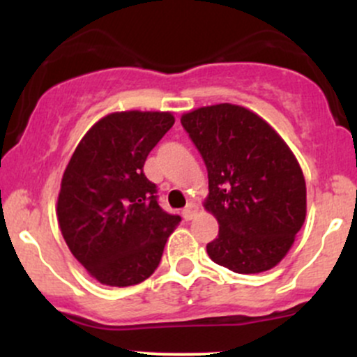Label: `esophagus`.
Here are the masks:
<instances>
[{
  "label": "esophagus",
  "instance_id": "esophagus-1",
  "mask_svg": "<svg viewBox=\"0 0 357 357\" xmlns=\"http://www.w3.org/2000/svg\"><path fill=\"white\" fill-rule=\"evenodd\" d=\"M196 215H198V204H196V203H190L183 210V218L186 221H191Z\"/></svg>",
  "mask_w": 357,
  "mask_h": 357
}]
</instances>
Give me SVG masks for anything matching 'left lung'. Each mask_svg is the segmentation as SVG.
<instances>
[{"label": "left lung", "mask_w": 357, "mask_h": 357, "mask_svg": "<svg viewBox=\"0 0 357 357\" xmlns=\"http://www.w3.org/2000/svg\"><path fill=\"white\" fill-rule=\"evenodd\" d=\"M181 124L208 169L203 206L220 225L208 255L236 273L273 268L305 221L297 158L267 121L241 105L195 109L183 114Z\"/></svg>", "instance_id": "left-lung-1"}]
</instances>
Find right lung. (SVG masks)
Listing matches in <instances>:
<instances>
[{"mask_svg": "<svg viewBox=\"0 0 357 357\" xmlns=\"http://www.w3.org/2000/svg\"><path fill=\"white\" fill-rule=\"evenodd\" d=\"M174 124L171 112L126 110L87 130L65 167L56 218L89 275L110 287L144 282L161 261L178 215L158 204L147 154Z\"/></svg>", "mask_w": 357, "mask_h": 357, "instance_id": "add662e5", "label": "right lung"}]
</instances>
